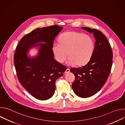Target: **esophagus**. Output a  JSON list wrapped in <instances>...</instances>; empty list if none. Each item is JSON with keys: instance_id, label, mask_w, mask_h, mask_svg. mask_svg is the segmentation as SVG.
Instances as JSON below:
<instances>
[{"instance_id": "1", "label": "esophagus", "mask_w": 125, "mask_h": 125, "mask_svg": "<svg viewBox=\"0 0 125 125\" xmlns=\"http://www.w3.org/2000/svg\"><path fill=\"white\" fill-rule=\"evenodd\" d=\"M70 72V69H67L65 71V73H69V72Z\"/></svg>"}]
</instances>
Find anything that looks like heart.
Returning a JSON list of instances; mask_svg holds the SVG:
<instances>
[{"mask_svg":"<svg viewBox=\"0 0 125 125\" xmlns=\"http://www.w3.org/2000/svg\"><path fill=\"white\" fill-rule=\"evenodd\" d=\"M59 43L53 44L52 50L55 59L62 63L67 57L69 64L81 66L90 60L94 42L90 35L75 31H67L60 35Z\"/></svg>","mask_w":125,"mask_h":125,"instance_id":"b5f03b06","label":"heart"}]
</instances>
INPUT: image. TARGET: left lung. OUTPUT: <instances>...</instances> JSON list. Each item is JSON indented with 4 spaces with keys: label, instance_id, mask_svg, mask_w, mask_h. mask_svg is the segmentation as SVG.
Returning <instances> with one entry per match:
<instances>
[{
    "label": "left lung",
    "instance_id": "left-lung-1",
    "mask_svg": "<svg viewBox=\"0 0 125 125\" xmlns=\"http://www.w3.org/2000/svg\"><path fill=\"white\" fill-rule=\"evenodd\" d=\"M82 28L94 34L96 41L94 49L86 64L72 68L70 71L75 76L72 85L74 93L79 97L86 98L96 94L107 81L112 66L113 53L108 40L100 31L85 27Z\"/></svg>",
    "mask_w": 125,
    "mask_h": 125
}]
</instances>
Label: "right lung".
Listing matches in <instances>:
<instances>
[{"label":"right lung","instance_id":"obj_1","mask_svg":"<svg viewBox=\"0 0 125 125\" xmlns=\"http://www.w3.org/2000/svg\"><path fill=\"white\" fill-rule=\"evenodd\" d=\"M63 27L53 25L38 28L26 34L16 47L14 66L22 85L34 97L45 100L54 94L56 80L63 76L66 67L54 59L52 47L55 37ZM41 46L38 56L31 60L28 50L37 42Z\"/></svg>","mask_w":125,"mask_h":125}]
</instances>
